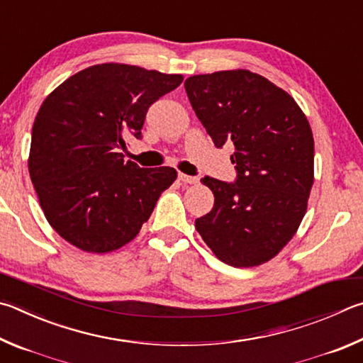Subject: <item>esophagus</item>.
Returning a JSON list of instances; mask_svg holds the SVG:
<instances>
[{
    "mask_svg": "<svg viewBox=\"0 0 363 363\" xmlns=\"http://www.w3.org/2000/svg\"><path fill=\"white\" fill-rule=\"evenodd\" d=\"M177 179H179L184 184H195L196 181H199L195 176H187V174H184V173L177 174Z\"/></svg>",
    "mask_w": 363,
    "mask_h": 363,
    "instance_id": "1",
    "label": "esophagus"
}]
</instances>
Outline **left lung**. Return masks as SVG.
Returning <instances> with one entry per match:
<instances>
[{"instance_id": "left-lung-1", "label": "left lung", "mask_w": 363, "mask_h": 363, "mask_svg": "<svg viewBox=\"0 0 363 363\" xmlns=\"http://www.w3.org/2000/svg\"><path fill=\"white\" fill-rule=\"evenodd\" d=\"M184 87L214 146H235V182L203 177L214 206L195 227L227 265L265 263L291 241L306 213L314 181L308 118L287 91L247 69L192 76Z\"/></svg>"}]
</instances>
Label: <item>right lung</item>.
<instances>
[{"label":"right lung","mask_w":363,"mask_h":363,"mask_svg":"<svg viewBox=\"0 0 363 363\" xmlns=\"http://www.w3.org/2000/svg\"><path fill=\"white\" fill-rule=\"evenodd\" d=\"M181 82V74L103 63L44 100L31 130L30 177L45 219L72 246L103 254L127 245L176 179L174 168H141L118 150L128 135L141 140L149 108Z\"/></svg>","instance_id":"add662e5"}]
</instances>
